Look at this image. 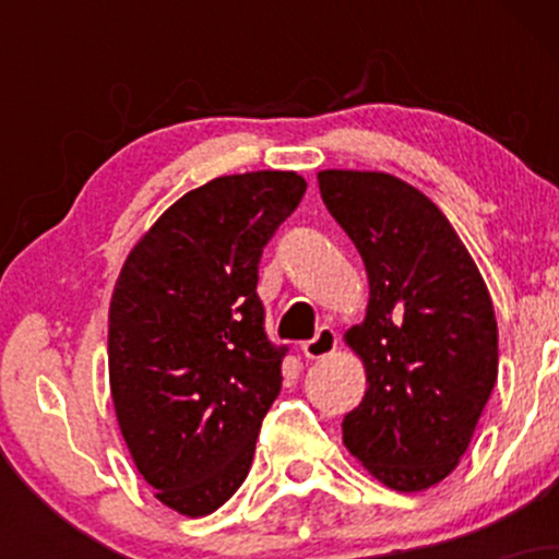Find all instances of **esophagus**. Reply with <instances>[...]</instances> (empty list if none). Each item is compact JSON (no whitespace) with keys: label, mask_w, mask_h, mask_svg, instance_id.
<instances>
[{"label":"esophagus","mask_w":559,"mask_h":559,"mask_svg":"<svg viewBox=\"0 0 559 559\" xmlns=\"http://www.w3.org/2000/svg\"><path fill=\"white\" fill-rule=\"evenodd\" d=\"M338 338H336V331L329 329V325H323V329H318L316 336L310 338V342L301 344V352H305L307 360H320V357H329L333 349H336Z\"/></svg>","instance_id":"34e87169"}]
</instances>
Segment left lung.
<instances>
[{
    "label": "left lung",
    "mask_w": 559,
    "mask_h": 559,
    "mask_svg": "<svg viewBox=\"0 0 559 559\" xmlns=\"http://www.w3.org/2000/svg\"><path fill=\"white\" fill-rule=\"evenodd\" d=\"M318 183L370 284L365 320L344 336L368 378L344 444L389 489L423 491L457 467L497 383L489 288L415 186L368 170H320Z\"/></svg>",
    "instance_id": "8db88e82"
}]
</instances>
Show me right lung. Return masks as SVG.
Masks as SVG:
<instances>
[{"instance_id": "obj_1", "label": "right lung", "mask_w": 559, "mask_h": 559, "mask_svg": "<svg viewBox=\"0 0 559 559\" xmlns=\"http://www.w3.org/2000/svg\"><path fill=\"white\" fill-rule=\"evenodd\" d=\"M305 191L292 170L213 178L159 215L115 284V415L139 473L181 515L234 497L281 391L286 346L265 333L258 265Z\"/></svg>"}]
</instances>
